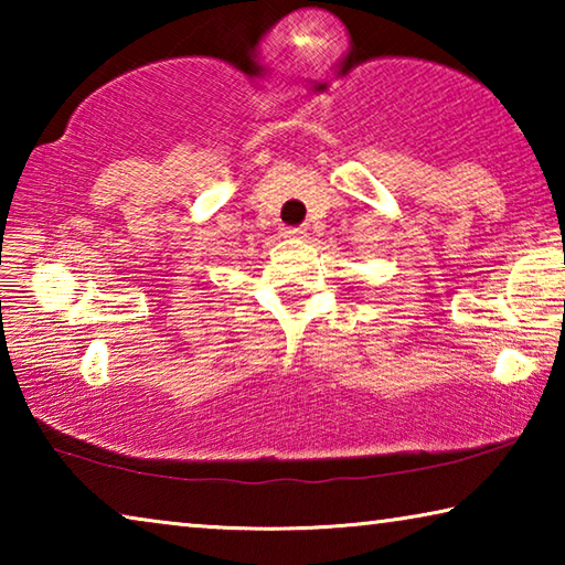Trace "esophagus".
Wrapping results in <instances>:
<instances>
[{
	"mask_svg": "<svg viewBox=\"0 0 565 565\" xmlns=\"http://www.w3.org/2000/svg\"><path fill=\"white\" fill-rule=\"evenodd\" d=\"M281 234L286 238H303L306 236V228L303 226H284Z\"/></svg>",
	"mask_w": 565,
	"mask_h": 565,
	"instance_id": "34e87169",
	"label": "esophagus"
}]
</instances>
